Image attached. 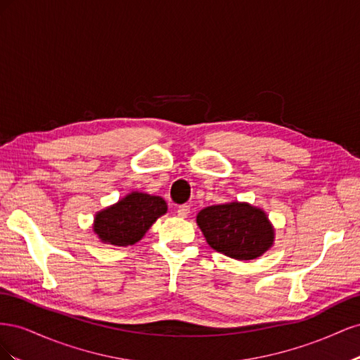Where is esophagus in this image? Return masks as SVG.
I'll use <instances>...</instances> for the list:
<instances>
[{"mask_svg":"<svg viewBox=\"0 0 360 360\" xmlns=\"http://www.w3.org/2000/svg\"><path fill=\"white\" fill-rule=\"evenodd\" d=\"M189 213H191V205H188V204L179 205V209H177V214H179L180 217H186Z\"/></svg>","mask_w":360,"mask_h":360,"instance_id":"esophagus-1","label":"esophagus"}]
</instances>
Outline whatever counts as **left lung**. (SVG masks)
<instances>
[{
  "label": "left lung",
  "mask_w": 360,
  "mask_h": 360,
  "mask_svg": "<svg viewBox=\"0 0 360 360\" xmlns=\"http://www.w3.org/2000/svg\"><path fill=\"white\" fill-rule=\"evenodd\" d=\"M197 224L216 252L240 261L261 257L275 240L267 214L248 202L205 207L197 214Z\"/></svg>",
  "instance_id": "left-lung-1"
}]
</instances>
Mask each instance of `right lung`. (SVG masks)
<instances>
[{
    "mask_svg": "<svg viewBox=\"0 0 360 360\" xmlns=\"http://www.w3.org/2000/svg\"><path fill=\"white\" fill-rule=\"evenodd\" d=\"M167 210L168 207L163 198L132 192L117 204L97 213L93 231L103 243L129 246L139 242L148 228Z\"/></svg>",
    "mask_w": 360,
    "mask_h": 360,
    "instance_id": "1",
    "label": "right lung"
}]
</instances>
